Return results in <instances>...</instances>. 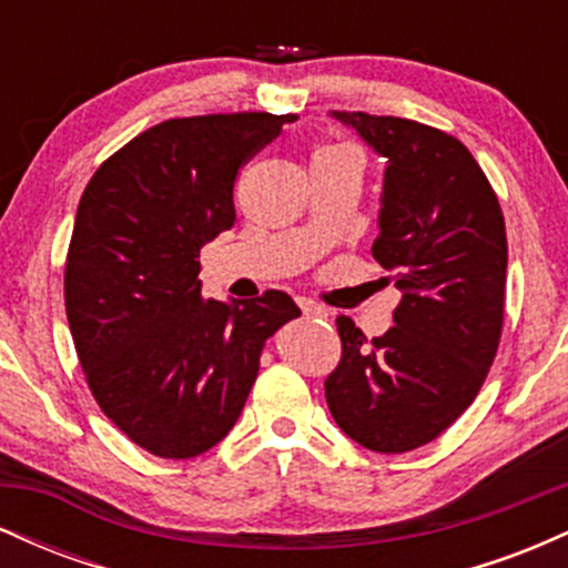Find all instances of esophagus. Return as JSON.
<instances>
[{
    "mask_svg": "<svg viewBox=\"0 0 568 568\" xmlns=\"http://www.w3.org/2000/svg\"><path fill=\"white\" fill-rule=\"evenodd\" d=\"M296 304L306 317H325V315H328V310H325V306H321L317 302H312V298H296Z\"/></svg>",
    "mask_w": 568,
    "mask_h": 568,
    "instance_id": "1",
    "label": "esophagus"
}]
</instances>
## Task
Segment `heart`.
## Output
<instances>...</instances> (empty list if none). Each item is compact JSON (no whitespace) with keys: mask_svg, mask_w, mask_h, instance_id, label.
I'll return each mask as SVG.
<instances>
[{"mask_svg":"<svg viewBox=\"0 0 568 568\" xmlns=\"http://www.w3.org/2000/svg\"><path fill=\"white\" fill-rule=\"evenodd\" d=\"M321 152H338V154H349V158L361 160V154H357V149L352 146V143H347V141H334V143H328V146H323Z\"/></svg>","mask_w":568,"mask_h":568,"instance_id":"1","label":"heart"}]
</instances>
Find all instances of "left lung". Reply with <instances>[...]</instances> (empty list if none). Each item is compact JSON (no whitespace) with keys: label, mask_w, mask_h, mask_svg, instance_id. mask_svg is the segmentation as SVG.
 Returning <instances> with one entry per match:
<instances>
[{"label":"left lung","mask_w":568,"mask_h":568,"mask_svg":"<svg viewBox=\"0 0 568 568\" xmlns=\"http://www.w3.org/2000/svg\"><path fill=\"white\" fill-rule=\"evenodd\" d=\"M387 160L374 258L400 291L395 325L366 342L338 315L342 361L325 400L352 440L406 454L465 414L505 323V216L486 173L454 135L403 116L331 112Z\"/></svg>","instance_id":"obj_1"}]
</instances>
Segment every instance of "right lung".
Listing matches in <instances>:
<instances>
[{"label":"right lung","instance_id":"obj_1","mask_svg":"<svg viewBox=\"0 0 568 568\" xmlns=\"http://www.w3.org/2000/svg\"><path fill=\"white\" fill-rule=\"evenodd\" d=\"M296 114L179 116L84 186L63 272L77 357L103 414L143 452L192 459L226 438L264 342L302 315L283 291L202 298L200 247L232 230L234 179Z\"/></svg>","mask_w":568,"mask_h":568}]
</instances>
